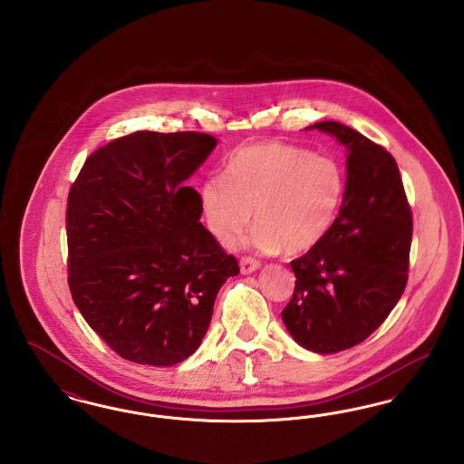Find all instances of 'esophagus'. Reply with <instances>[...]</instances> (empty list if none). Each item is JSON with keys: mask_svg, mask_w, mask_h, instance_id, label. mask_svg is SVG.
Instances as JSON below:
<instances>
[{"mask_svg": "<svg viewBox=\"0 0 464 464\" xmlns=\"http://www.w3.org/2000/svg\"><path fill=\"white\" fill-rule=\"evenodd\" d=\"M259 267H261V263L256 261V259H252V257H242V261H240V271H242V275H250V273L257 271Z\"/></svg>", "mask_w": 464, "mask_h": 464, "instance_id": "obj_1", "label": "esophagus"}]
</instances>
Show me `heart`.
I'll list each match as a JSON object with an SVG mask.
<instances>
[{
	"label": "heart",
	"mask_w": 464,
	"mask_h": 464,
	"mask_svg": "<svg viewBox=\"0 0 464 464\" xmlns=\"http://www.w3.org/2000/svg\"><path fill=\"white\" fill-rule=\"evenodd\" d=\"M344 174L332 158L280 142L235 150L224 176L205 179L199 203L208 229L235 242L248 229L266 252H308L331 231L344 197Z\"/></svg>",
	"instance_id": "obj_1"
}]
</instances>
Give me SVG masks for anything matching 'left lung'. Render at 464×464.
I'll return each mask as SVG.
<instances>
[{"instance_id":"left-lung-1","label":"left lung","mask_w":464,"mask_h":464,"mask_svg":"<svg viewBox=\"0 0 464 464\" xmlns=\"http://www.w3.org/2000/svg\"><path fill=\"white\" fill-rule=\"evenodd\" d=\"M348 151L346 188L327 237L290 267L295 288L284 324L313 353L350 350L397 306L409 271L412 214L397 161L384 148L339 121L309 125Z\"/></svg>"}]
</instances>
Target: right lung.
<instances>
[{
    "label": "right lung",
    "mask_w": 464,
    "mask_h": 464,
    "mask_svg": "<svg viewBox=\"0 0 464 464\" xmlns=\"http://www.w3.org/2000/svg\"><path fill=\"white\" fill-rule=\"evenodd\" d=\"M216 146L208 133L139 130L90 155L69 191L71 295L125 360L170 367L195 353L218 292L240 273L186 186Z\"/></svg>",
    "instance_id": "add662e5"
}]
</instances>
